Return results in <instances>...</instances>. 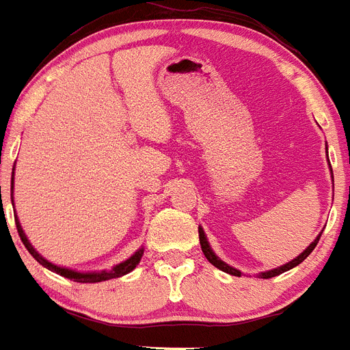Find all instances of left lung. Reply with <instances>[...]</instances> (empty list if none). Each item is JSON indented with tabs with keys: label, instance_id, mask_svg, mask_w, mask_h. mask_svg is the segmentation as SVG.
<instances>
[{
	"label": "left lung",
	"instance_id": "obj_1",
	"mask_svg": "<svg viewBox=\"0 0 350 350\" xmlns=\"http://www.w3.org/2000/svg\"><path fill=\"white\" fill-rule=\"evenodd\" d=\"M198 238H200V247H202V252H204V256H206V258H207V261H209L211 265H215L216 268H220L221 272H227V273H230V275L241 277V272H239V270H236V268L229 267V265H225V262L221 261V259H218V256H216V254L213 252V250H211L209 243H207V238H206V234H204V230H202L200 227H198ZM319 239H320V236H319V238H317V239H314V241H313V243L310 245V247L306 248L304 252L300 254L299 258H295V259H293V261H290V262H286L284 267L273 268V270H270V272H262V273H259V277H262V279H270V277H275V275H279V273L286 272V270H291V268H293V267H297V265H300V262L304 261V259L308 258V256H310L311 252H313V248L317 247V243H319Z\"/></svg>",
	"mask_w": 350,
	"mask_h": 350
}]
</instances>
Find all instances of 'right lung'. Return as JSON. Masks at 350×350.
I'll return each instance as SVG.
<instances>
[{
	"label": "right lung",
	"instance_id": "add662e5",
	"mask_svg": "<svg viewBox=\"0 0 350 350\" xmlns=\"http://www.w3.org/2000/svg\"><path fill=\"white\" fill-rule=\"evenodd\" d=\"M16 227H17V232H19V238H21L23 245H25L26 250H28L31 256H33V259H36L37 262H40L42 267L48 268V270H51V272L59 273V275H62V277H68V279H71V281H77V282H102V281H109V279H114V277L125 275V273L132 272V270L137 267V262L141 261V256H143V248H141V250H137V252H135L132 258L126 259V261H123L121 265H118V267L112 268L111 272H98V273L73 272V270H68V268H60V267H57V265H53V262L46 261V259L42 258L39 252H37L36 248L31 247L30 241H28V238H26L25 232H23L21 225H19L17 218H16Z\"/></svg>",
	"mask_w": 350,
	"mask_h": 350
}]
</instances>
